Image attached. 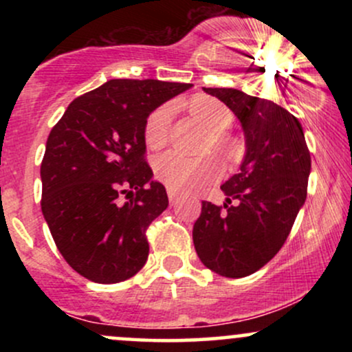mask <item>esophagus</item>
Segmentation results:
<instances>
[{
    "instance_id": "esophagus-1",
    "label": "esophagus",
    "mask_w": 352,
    "mask_h": 352,
    "mask_svg": "<svg viewBox=\"0 0 352 352\" xmlns=\"http://www.w3.org/2000/svg\"><path fill=\"white\" fill-rule=\"evenodd\" d=\"M168 199H170V201L173 204V201H175V199H177V192H173V190H170L168 188Z\"/></svg>"
}]
</instances>
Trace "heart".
Wrapping results in <instances>:
<instances>
[{
  "instance_id": "b5f03b06",
  "label": "heart",
  "mask_w": 352,
  "mask_h": 352,
  "mask_svg": "<svg viewBox=\"0 0 352 352\" xmlns=\"http://www.w3.org/2000/svg\"><path fill=\"white\" fill-rule=\"evenodd\" d=\"M188 114L212 134L213 152L225 160H235L240 155V144L233 137L223 134L232 124V112L220 100L210 96H193L185 104ZM168 124H170V107L162 106L148 116L144 129L145 144L151 148H159L167 142ZM155 172L160 182L170 190L187 188L199 182L208 179L215 173V167L210 164H197L180 151L165 152L155 160Z\"/></svg>"
}]
</instances>
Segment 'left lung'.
Listing matches in <instances>:
<instances>
[{
	"label": "left lung",
	"mask_w": 352,
	"mask_h": 352,
	"mask_svg": "<svg viewBox=\"0 0 352 352\" xmlns=\"http://www.w3.org/2000/svg\"><path fill=\"white\" fill-rule=\"evenodd\" d=\"M240 120L245 157L221 185V207L201 201L193 225L200 261L220 276L243 278L280 252L306 200L311 157L300 120L272 100L232 87H204Z\"/></svg>",
	"instance_id": "obj_1"
}]
</instances>
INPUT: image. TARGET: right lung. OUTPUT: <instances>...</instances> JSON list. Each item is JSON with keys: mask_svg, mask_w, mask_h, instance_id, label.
<instances>
[{"mask_svg": "<svg viewBox=\"0 0 352 352\" xmlns=\"http://www.w3.org/2000/svg\"><path fill=\"white\" fill-rule=\"evenodd\" d=\"M190 87L111 79L72 100L52 127L41 164V210L64 260L87 280L125 281L147 261L145 230L168 197L145 162V122ZM129 188L136 195L122 204Z\"/></svg>", "mask_w": 352, "mask_h": 352, "instance_id": "obj_1", "label": "right lung"}]
</instances>
